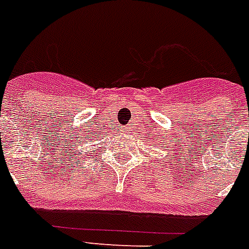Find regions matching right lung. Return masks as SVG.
<instances>
[{
  "instance_id": "1",
  "label": "right lung",
  "mask_w": 249,
  "mask_h": 249,
  "mask_svg": "<svg viewBox=\"0 0 249 249\" xmlns=\"http://www.w3.org/2000/svg\"><path fill=\"white\" fill-rule=\"evenodd\" d=\"M85 134H87V135H89V134H90V130H88V131L85 132ZM88 138H90V140H94V138H91V136H88ZM77 142H78V143H77V144H76V148L72 149V151H73L74 155H77V156H78V155H81V153H82V149H84V148H82V147H80V145L84 144V143H88L89 140H87V136H85V138H84V140L78 139ZM84 147H87V145H84ZM76 152H77L78 153L76 154Z\"/></svg>"
}]
</instances>
